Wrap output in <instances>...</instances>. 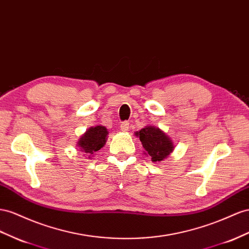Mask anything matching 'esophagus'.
Instances as JSON below:
<instances>
[{"label":"esophagus","instance_id":"1","mask_svg":"<svg viewBox=\"0 0 249 249\" xmlns=\"http://www.w3.org/2000/svg\"><path fill=\"white\" fill-rule=\"evenodd\" d=\"M129 124H130V123L124 122V123H122V124H119V129L122 130L123 132H126L127 130H129Z\"/></svg>","mask_w":249,"mask_h":249}]
</instances>
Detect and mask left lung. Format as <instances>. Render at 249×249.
I'll return each mask as SVG.
<instances>
[{"mask_svg": "<svg viewBox=\"0 0 249 249\" xmlns=\"http://www.w3.org/2000/svg\"><path fill=\"white\" fill-rule=\"evenodd\" d=\"M135 135L139 137L145 151L144 154L151 157L153 162H159L167 158L174 150L173 141L159 127L147 125L136 132Z\"/></svg>", "mask_w": 249, "mask_h": 249, "instance_id": "left-lung-1", "label": "left lung"}]
</instances>
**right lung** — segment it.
Wrapping results in <instances>:
<instances>
[{
    "label": "right lung",
    "mask_w": 249,
    "mask_h": 249,
    "mask_svg": "<svg viewBox=\"0 0 249 249\" xmlns=\"http://www.w3.org/2000/svg\"><path fill=\"white\" fill-rule=\"evenodd\" d=\"M107 136H108V131H107L106 126H91L80 137L77 145L79 146L80 151L84 152L85 155L90 158L105 145V143L107 142Z\"/></svg>",
    "instance_id": "right-lung-1"
}]
</instances>
